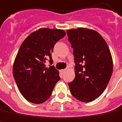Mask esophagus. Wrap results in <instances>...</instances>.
Wrapping results in <instances>:
<instances>
[{"label":"esophagus","mask_w":122,"mask_h":122,"mask_svg":"<svg viewBox=\"0 0 122 122\" xmlns=\"http://www.w3.org/2000/svg\"><path fill=\"white\" fill-rule=\"evenodd\" d=\"M66 72V70H60V73H61V74H64V72Z\"/></svg>","instance_id":"1"}]
</instances>
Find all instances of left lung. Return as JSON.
<instances>
[{
    "label": "left lung",
    "mask_w": 122,
    "mask_h": 122,
    "mask_svg": "<svg viewBox=\"0 0 122 122\" xmlns=\"http://www.w3.org/2000/svg\"><path fill=\"white\" fill-rule=\"evenodd\" d=\"M73 48L75 78L68 83L72 95L82 102L98 98L107 87L113 72L109 47L96 31L87 28L67 30Z\"/></svg>",
    "instance_id": "obj_1"
}]
</instances>
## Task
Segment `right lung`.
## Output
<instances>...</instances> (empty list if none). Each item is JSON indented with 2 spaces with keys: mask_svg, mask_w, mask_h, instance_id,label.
<instances>
[{
  "mask_svg": "<svg viewBox=\"0 0 122 122\" xmlns=\"http://www.w3.org/2000/svg\"><path fill=\"white\" fill-rule=\"evenodd\" d=\"M66 35L60 29L40 28L24 40L18 52L13 65V76L19 91L28 101L42 104L52 94L59 81L58 70L54 66L46 68L56 43Z\"/></svg>",
  "mask_w": 122,
  "mask_h": 122,
  "instance_id": "add662e5",
  "label": "right lung"
}]
</instances>
